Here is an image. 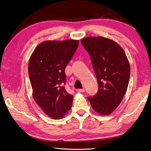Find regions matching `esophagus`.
<instances>
[{"instance_id":"obj_1","label":"esophagus","mask_w":151,"mask_h":151,"mask_svg":"<svg viewBox=\"0 0 151 151\" xmlns=\"http://www.w3.org/2000/svg\"><path fill=\"white\" fill-rule=\"evenodd\" d=\"M77 91H78V92H85V89H84V88H82V89H78V90H77Z\"/></svg>"}]
</instances>
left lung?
<instances>
[{
	"instance_id": "left-lung-1",
	"label": "left lung",
	"mask_w": 151,
	"mask_h": 151,
	"mask_svg": "<svg viewBox=\"0 0 151 151\" xmlns=\"http://www.w3.org/2000/svg\"><path fill=\"white\" fill-rule=\"evenodd\" d=\"M81 42L90 56L99 85L98 93L88 99L97 113L109 115L127 92L130 72L128 59L121 46L110 39L88 37Z\"/></svg>"
}]
</instances>
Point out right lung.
Masks as SVG:
<instances>
[{
	"label": "right lung",
	"mask_w": 151,
	"mask_h": 151,
	"mask_svg": "<svg viewBox=\"0 0 151 151\" xmlns=\"http://www.w3.org/2000/svg\"><path fill=\"white\" fill-rule=\"evenodd\" d=\"M78 40L46 41L37 46L28 63L33 98L46 115L63 118L71 109L73 95L66 91V65L78 47Z\"/></svg>",
	"instance_id": "obj_1"
}]
</instances>
